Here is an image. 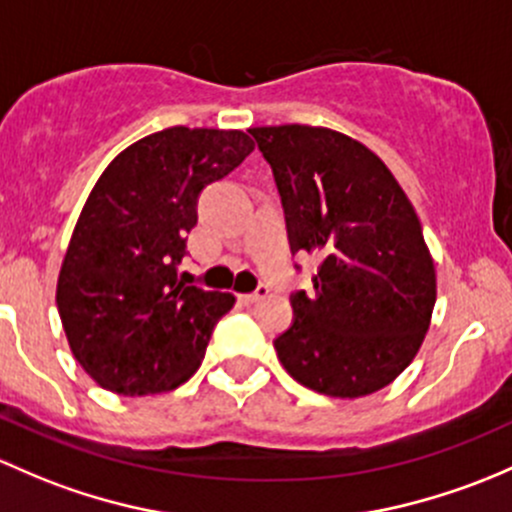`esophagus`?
<instances>
[{
	"label": "esophagus",
	"instance_id": "esophagus-1",
	"mask_svg": "<svg viewBox=\"0 0 512 512\" xmlns=\"http://www.w3.org/2000/svg\"><path fill=\"white\" fill-rule=\"evenodd\" d=\"M268 295V288L266 286H258V291H254V293H246V295H241V303H246V305H254V303H258V300H263Z\"/></svg>",
	"mask_w": 512,
	"mask_h": 512
}]
</instances>
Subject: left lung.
Returning a JSON list of instances; mask_svg holds the SVG:
<instances>
[{
  "label": "left lung",
  "instance_id": "obj_1",
  "mask_svg": "<svg viewBox=\"0 0 512 512\" xmlns=\"http://www.w3.org/2000/svg\"><path fill=\"white\" fill-rule=\"evenodd\" d=\"M273 167L295 251L320 254L315 295L273 347L295 382L357 399L416 357L436 303V263L414 204L360 140L320 125L251 128Z\"/></svg>",
  "mask_w": 512,
  "mask_h": 512
}]
</instances>
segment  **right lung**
Returning a JSON list of instances; mask_svg holds the SVG:
<instances>
[{
	"mask_svg": "<svg viewBox=\"0 0 512 512\" xmlns=\"http://www.w3.org/2000/svg\"><path fill=\"white\" fill-rule=\"evenodd\" d=\"M254 147L244 130L172 125L125 147L98 177L56 283L68 347L98 387L145 397L199 370L236 298L187 286L177 266L199 192Z\"/></svg>",
	"mask_w": 512,
	"mask_h": 512,
	"instance_id": "right-lung-1",
	"label": "right lung"
}]
</instances>
